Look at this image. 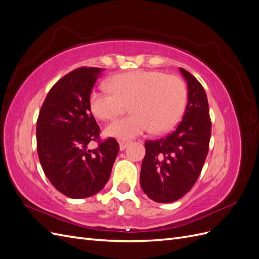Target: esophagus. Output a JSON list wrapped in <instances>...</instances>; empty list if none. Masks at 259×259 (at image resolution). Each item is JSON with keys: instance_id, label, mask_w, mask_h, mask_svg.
I'll return each instance as SVG.
<instances>
[{"instance_id": "1", "label": "esophagus", "mask_w": 259, "mask_h": 259, "mask_svg": "<svg viewBox=\"0 0 259 259\" xmlns=\"http://www.w3.org/2000/svg\"><path fill=\"white\" fill-rule=\"evenodd\" d=\"M128 144H130V142H127V140H121V142H120V150H124V149L128 146Z\"/></svg>"}]
</instances>
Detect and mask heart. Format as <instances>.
Segmentation results:
<instances>
[{
    "label": "heart",
    "mask_w": 259,
    "mask_h": 259,
    "mask_svg": "<svg viewBox=\"0 0 259 259\" xmlns=\"http://www.w3.org/2000/svg\"><path fill=\"white\" fill-rule=\"evenodd\" d=\"M108 90L93 91L90 107L97 119L110 121L126 106L131 115L106 128V134L120 140L134 138L151 128L168 131L182 117L187 105L186 84L177 75L161 71L135 70L115 74L106 82Z\"/></svg>",
    "instance_id": "obj_1"
}]
</instances>
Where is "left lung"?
I'll use <instances>...</instances> for the list:
<instances>
[{
    "label": "left lung",
    "instance_id": "8db88e82",
    "mask_svg": "<svg viewBox=\"0 0 259 259\" xmlns=\"http://www.w3.org/2000/svg\"><path fill=\"white\" fill-rule=\"evenodd\" d=\"M188 83V104L177 128L161 139L147 140L140 186L151 200L170 203L183 198L197 182L208 152L211 123L206 93L180 68Z\"/></svg>",
    "mask_w": 259,
    "mask_h": 259
}]
</instances>
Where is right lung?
<instances>
[{
	"instance_id": "1",
	"label": "right lung",
	"mask_w": 259,
	"mask_h": 259,
	"mask_svg": "<svg viewBox=\"0 0 259 259\" xmlns=\"http://www.w3.org/2000/svg\"><path fill=\"white\" fill-rule=\"evenodd\" d=\"M103 68L80 67L55 83L36 121V148L52 185L71 199L99 192L110 178L120 146L100 128L91 112L90 96ZM96 141L97 148L88 149Z\"/></svg>"
}]
</instances>
